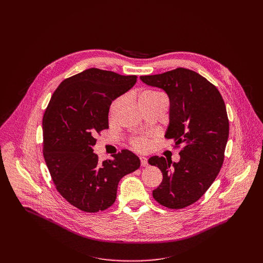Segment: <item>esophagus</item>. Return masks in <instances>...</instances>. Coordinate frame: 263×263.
Listing matches in <instances>:
<instances>
[{
  "label": "esophagus",
  "instance_id": "obj_1",
  "mask_svg": "<svg viewBox=\"0 0 263 263\" xmlns=\"http://www.w3.org/2000/svg\"><path fill=\"white\" fill-rule=\"evenodd\" d=\"M140 163L141 166H147V158H145L144 156H140Z\"/></svg>",
  "mask_w": 263,
  "mask_h": 263
}]
</instances>
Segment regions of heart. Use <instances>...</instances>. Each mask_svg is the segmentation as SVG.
I'll list each match as a JSON object with an SVG mask.
<instances>
[{
    "instance_id": "obj_1",
    "label": "heart",
    "mask_w": 263,
    "mask_h": 263,
    "mask_svg": "<svg viewBox=\"0 0 263 263\" xmlns=\"http://www.w3.org/2000/svg\"><path fill=\"white\" fill-rule=\"evenodd\" d=\"M159 95H160V93H158V92H156V91H152V90L144 91V92H142V93L140 95V97H139V102H141V101H143V100H145V99H147V98L156 97V96H159ZM117 104H118V101L115 102L114 104L111 105V109H110L111 112L114 111V109L116 108V105H117ZM131 142H132V145H133L136 149H139V151H142V149L146 148L147 145H148V143H149L148 138H146V137H144V136H137V137H134Z\"/></svg>"
}]
</instances>
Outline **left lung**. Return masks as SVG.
Wrapping results in <instances>:
<instances>
[{
	"label": "left lung",
	"instance_id": "obj_1",
	"mask_svg": "<svg viewBox=\"0 0 263 263\" xmlns=\"http://www.w3.org/2000/svg\"><path fill=\"white\" fill-rule=\"evenodd\" d=\"M140 80L167 95L170 122L165 137L176 146L183 145L178 162L159 156L148 159L163 176L153 198L167 208H184L206 193L222 165L229 137L226 106L217 88L191 69L179 67L141 76Z\"/></svg>",
	"mask_w": 263,
	"mask_h": 263
}]
</instances>
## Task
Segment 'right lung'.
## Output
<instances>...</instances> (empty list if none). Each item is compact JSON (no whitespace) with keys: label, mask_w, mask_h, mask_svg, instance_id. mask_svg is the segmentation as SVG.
<instances>
[{"label":"right lung","mask_w":263,"mask_h":263,"mask_svg":"<svg viewBox=\"0 0 263 263\" xmlns=\"http://www.w3.org/2000/svg\"><path fill=\"white\" fill-rule=\"evenodd\" d=\"M136 76L88 68L63 80L43 119L44 157L60 195L85 212L107 209L116 202L120 180L140 166L123 149L100 162L95 135L108 129L111 103L136 83Z\"/></svg>","instance_id":"obj_1"}]
</instances>
